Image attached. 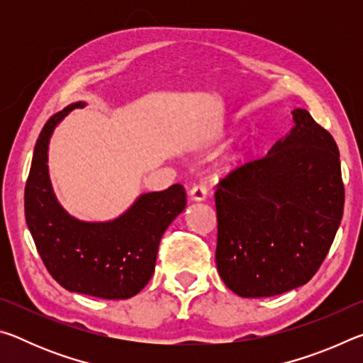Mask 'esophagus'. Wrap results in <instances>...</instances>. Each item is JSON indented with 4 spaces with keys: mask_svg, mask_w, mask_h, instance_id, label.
<instances>
[{
    "mask_svg": "<svg viewBox=\"0 0 363 363\" xmlns=\"http://www.w3.org/2000/svg\"><path fill=\"white\" fill-rule=\"evenodd\" d=\"M206 195H208V189L206 186H203V184H196V186L190 189L189 192L190 200L194 201H203L206 199Z\"/></svg>",
    "mask_w": 363,
    "mask_h": 363,
    "instance_id": "34e87169",
    "label": "esophagus"
}]
</instances>
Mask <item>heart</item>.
Wrapping results in <instances>:
<instances>
[{
  "instance_id": "obj_1",
  "label": "heart",
  "mask_w": 363,
  "mask_h": 363,
  "mask_svg": "<svg viewBox=\"0 0 363 363\" xmlns=\"http://www.w3.org/2000/svg\"><path fill=\"white\" fill-rule=\"evenodd\" d=\"M232 160H235V157H232Z\"/></svg>"
}]
</instances>
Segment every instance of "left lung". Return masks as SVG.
I'll use <instances>...</instances> for the list:
<instances>
[{"mask_svg": "<svg viewBox=\"0 0 363 363\" xmlns=\"http://www.w3.org/2000/svg\"><path fill=\"white\" fill-rule=\"evenodd\" d=\"M266 157L218 184L216 266L242 298H267L309 281L328 255L344 210L337 145L304 108Z\"/></svg>", "mask_w": 363, "mask_h": 363, "instance_id": "8db88e82", "label": "left lung"}]
</instances>
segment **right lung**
<instances>
[{
    "mask_svg": "<svg viewBox=\"0 0 363 363\" xmlns=\"http://www.w3.org/2000/svg\"><path fill=\"white\" fill-rule=\"evenodd\" d=\"M84 102L46 121L36 140L26 184V219L48 272L65 290L102 299H128L149 284L158 245L187 205L181 184L143 194L113 220L86 223L70 216L52 192L48 147L54 128Z\"/></svg>",
    "mask_w": 363,
    "mask_h": 363,
    "instance_id": "1",
    "label": "right lung"
}]
</instances>
